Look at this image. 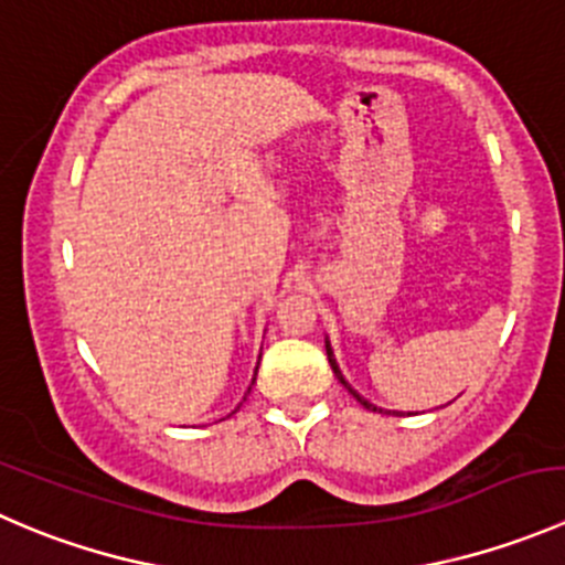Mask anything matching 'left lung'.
Returning <instances> with one entry per match:
<instances>
[{"label": "left lung", "mask_w": 565, "mask_h": 565, "mask_svg": "<svg viewBox=\"0 0 565 565\" xmlns=\"http://www.w3.org/2000/svg\"><path fill=\"white\" fill-rule=\"evenodd\" d=\"M326 353H328V364H331L333 375H337V377H339V383H342V386H344V388H348V392H350V394H353V397H355V399H359V403H361V405H364V408H366V411H381V408H377V405H372V403H370V399H364V397H361V394H359V392H355V388H353V386H350V383H348V381H344L342 370H339L337 359H333V350H331V344H328V342H326Z\"/></svg>", "instance_id": "obj_1"}]
</instances>
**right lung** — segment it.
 <instances>
[{"label":"right lung","mask_w":565,"mask_h":565,"mask_svg":"<svg viewBox=\"0 0 565 565\" xmlns=\"http://www.w3.org/2000/svg\"><path fill=\"white\" fill-rule=\"evenodd\" d=\"M256 370H259V366H256ZM248 392H250V388H248Z\"/></svg>","instance_id":"add662e5"}]
</instances>
